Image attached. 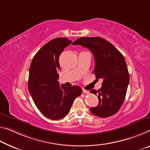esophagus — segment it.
I'll return each mask as SVG.
<instances>
[{
    "mask_svg": "<svg viewBox=\"0 0 150 150\" xmlns=\"http://www.w3.org/2000/svg\"><path fill=\"white\" fill-rule=\"evenodd\" d=\"M82 92H83V93H84V94H88L89 93L88 91H86V90H85L84 88L82 89Z\"/></svg>",
    "mask_w": 150,
    "mask_h": 150,
    "instance_id": "1",
    "label": "esophagus"
}]
</instances>
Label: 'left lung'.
I'll return each instance as SVG.
<instances>
[{"label": "left lung", "instance_id": "8db88e82", "mask_svg": "<svg viewBox=\"0 0 150 150\" xmlns=\"http://www.w3.org/2000/svg\"><path fill=\"white\" fill-rule=\"evenodd\" d=\"M72 45H81L93 53L96 79H102V87L91 93L98 96V104L91 107V112L99 117L115 115L125 100L129 82V75L125 58L121 52L109 41L100 37L81 38Z\"/></svg>", "mask_w": 150, "mask_h": 150}]
</instances>
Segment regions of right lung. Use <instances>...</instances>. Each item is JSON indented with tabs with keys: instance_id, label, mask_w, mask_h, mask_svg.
Masks as SVG:
<instances>
[{
	"instance_id": "obj_1",
	"label": "right lung",
	"mask_w": 150,
	"mask_h": 150,
	"mask_svg": "<svg viewBox=\"0 0 150 150\" xmlns=\"http://www.w3.org/2000/svg\"><path fill=\"white\" fill-rule=\"evenodd\" d=\"M72 41L54 39L39 50L29 68L28 88L36 107L44 116L52 120L60 119L69 112L74 100L82 94L76 86H59V57Z\"/></svg>"
}]
</instances>
